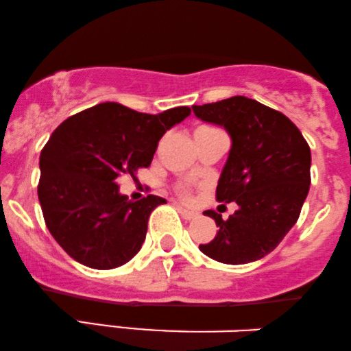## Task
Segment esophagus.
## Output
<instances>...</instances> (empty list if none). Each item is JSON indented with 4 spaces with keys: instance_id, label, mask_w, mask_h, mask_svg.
Returning a JSON list of instances; mask_svg holds the SVG:
<instances>
[{
    "instance_id": "1",
    "label": "esophagus",
    "mask_w": 351,
    "mask_h": 351,
    "mask_svg": "<svg viewBox=\"0 0 351 351\" xmlns=\"http://www.w3.org/2000/svg\"><path fill=\"white\" fill-rule=\"evenodd\" d=\"M177 210H179V213H180V215H182V218H185V220H193V218L197 217L195 212H191V210L180 207V205H179V207H177Z\"/></svg>"
}]
</instances>
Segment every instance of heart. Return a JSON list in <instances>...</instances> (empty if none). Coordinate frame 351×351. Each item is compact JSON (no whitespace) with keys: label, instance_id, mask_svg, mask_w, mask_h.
<instances>
[{"label":"heart","instance_id":"1","mask_svg":"<svg viewBox=\"0 0 351 351\" xmlns=\"http://www.w3.org/2000/svg\"><path fill=\"white\" fill-rule=\"evenodd\" d=\"M205 130H212V128H205V126H204V128H199V130H197V131H205ZM179 192L182 193V195H185V197L189 195V191H187V189H185V187H180Z\"/></svg>","mask_w":351,"mask_h":351}]
</instances>
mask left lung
Returning a JSON list of instances; mask_svg holds the SVG:
<instances>
[{
    "label": "left lung",
    "instance_id": "1",
    "mask_svg": "<svg viewBox=\"0 0 351 351\" xmlns=\"http://www.w3.org/2000/svg\"><path fill=\"white\" fill-rule=\"evenodd\" d=\"M202 121L223 126L232 149L217 185V200L234 202L228 220L213 210L218 232L199 248L225 265L269 254L295 225L311 187V147L281 111L246 97L192 106Z\"/></svg>",
    "mask_w": 351,
    "mask_h": 351
}]
</instances>
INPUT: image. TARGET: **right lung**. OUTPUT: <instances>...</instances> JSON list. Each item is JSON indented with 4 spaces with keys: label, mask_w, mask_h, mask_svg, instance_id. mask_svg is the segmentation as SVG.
Listing matches in <instances>:
<instances>
[{
    "label": "right lung",
    "mask_w": 351,
    "mask_h": 351,
    "mask_svg": "<svg viewBox=\"0 0 351 351\" xmlns=\"http://www.w3.org/2000/svg\"><path fill=\"white\" fill-rule=\"evenodd\" d=\"M189 114V106L147 114L105 101L56 128L40 151L37 195L49 232L70 258L113 269L141 250L151 212L166 199L130 200L117 179L149 167L159 139Z\"/></svg>",
    "instance_id": "add662e5"
}]
</instances>
